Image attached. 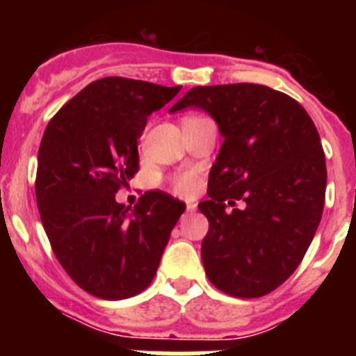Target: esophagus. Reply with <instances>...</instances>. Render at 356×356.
I'll list each match as a JSON object with an SVG mask.
<instances>
[{"instance_id": "34e87169", "label": "esophagus", "mask_w": 356, "mask_h": 356, "mask_svg": "<svg viewBox=\"0 0 356 356\" xmlns=\"http://www.w3.org/2000/svg\"><path fill=\"white\" fill-rule=\"evenodd\" d=\"M195 210H196L195 203H186V213H193Z\"/></svg>"}]
</instances>
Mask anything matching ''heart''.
<instances>
[{"mask_svg":"<svg viewBox=\"0 0 356 356\" xmlns=\"http://www.w3.org/2000/svg\"><path fill=\"white\" fill-rule=\"evenodd\" d=\"M200 179L198 175L193 172H186V174H179L172 181V191L179 196H189L198 189Z\"/></svg>","mask_w":356,"mask_h":356,"instance_id":"heart-1","label":"heart"}]
</instances>
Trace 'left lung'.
<instances>
[{"mask_svg": "<svg viewBox=\"0 0 356 356\" xmlns=\"http://www.w3.org/2000/svg\"><path fill=\"white\" fill-rule=\"evenodd\" d=\"M196 106L218 124L224 145L200 211L208 218L201 260L211 284L236 298L277 289L303 260L322 218L325 155L307 110L260 84L198 86L170 108ZM243 199V211H225Z\"/></svg>", "mask_w": 356, "mask_h": 356, "instance_id": "obj_1", "label": "left lung"}]
</instances>
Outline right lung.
Instances as JSON below:
<instances>
[{"mask_svg":"<svg viewBox=\"0 0 356 356\" xmlns=\"http://www.w3.org/2000/svg\"><path fill=\"white\" fill-rule=\"evenodd\" d=\"M181 86L105 77L49 120L38 155L35 200L56 260L96 298L124 300L152 284L184 203L148 191L134 208L115 195L139 170L138 139Z\"/></svg>","mask_w":356,"mask_h":356,"instance_id":"add662e5","label":"right lung"}]
</instances>
